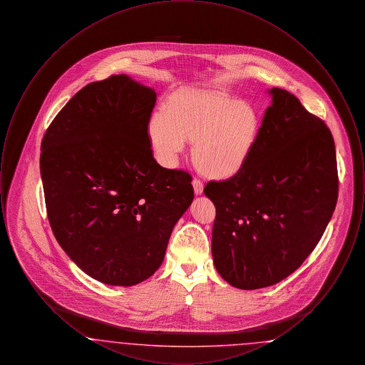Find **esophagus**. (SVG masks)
<instances>
[{
    "label": "esophagus",
    "mask_w": 365,
    "mask_h": 365,
    "mask_svg": "<svg viewBox=\"0 0 365 365\" xmlns=\"http://www.w3.org/2000/svg\"><path fill=\"white\" fill-rule=\"evenodd\" d=\"M192 187H194V192L197 195L202 194V191H204V185H202V182L200 179H192Z\"/></svg>",
    "instance_id": "obj_1"
}]
</instances>
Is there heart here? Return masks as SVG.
<instances>
[{"label":"heart","instance_id":"obj_1","mask_svg":"<svg viewBox=\"0 0 365 365\" xmlns=\"http://www.w3.org/2000/svg\"><path fill=\"white\" fill-rule=\"evenodd\" d=\"M160 161L174 167L178 156L192 142L191 157L198 171L210 179L240 174L253 155L261 133L259 112L237 98L185 91L170 97L164 110L148 125Z\"/></svg>","mask_w":365,"mask_h":365}]
</instances>
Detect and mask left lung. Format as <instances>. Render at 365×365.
Here are the masks:
<instances>
[{"mask_svg":"<svg viewBox=\"0 0 365 365\" xmlns=\"http://www.w3.org/2000/svg\"><path fill=\"white\" fill-rule=\"evenodd\" d=\"M256 149L242 171L209 182L212 256L231 286L255 290L287 278L311 255L338 200L330 128L287 90H269Z\"/></svg>","mask_w":365,"mask_h":365,"instance_id":"8db88e82","label":"left lung"}]
</instances>
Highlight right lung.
I'll return each mask as SVG.
<instances>
[{
  "label": "right lung",
  "instance_id": "right-lung-1",
  "mask_svg": "<svg viewBox=\"0 0 365 365\" xmlns=\"http://www.w3.org/2000/svg\"><path fill=\"white\" fill-rule=\"evenodd\" d=\"M156 97L123 73L88 83L41 143L53 234L71 260L106 284L152 277L194 198L190 174L163 168L152 153L148 125Z\"/></svg>",
  "mask_w": 365,
  "mask_h": 365
}]
</instances>
